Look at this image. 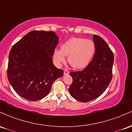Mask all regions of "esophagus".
Masks as SVG:
<instances>
[{"label": "esophagus", "mask_w": 132, "mask_h": 132, "mask_svg": "<svg viewBox=\"0 0 132 132\" xmlns=\"http://www.w3.org/2000/svg\"><path fill=\"white\" fill-rule=\"evenodd\" d=\"M69 73V71L68 70V69H64V75H67Z\"/></svg>", "instance_id": "34e87169"}]
</instances>
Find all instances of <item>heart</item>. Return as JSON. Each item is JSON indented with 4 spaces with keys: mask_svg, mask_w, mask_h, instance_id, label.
Here are the masks:
<instances>
[{
    "mask_svg": "<svg viewBox=\"0 0 132 132\" xmlns=\"http://www.w3.org/2000/svg\"><path fill=\"white\" fill-rule=\"evenodd\" d=\"M95 49L94 43L92 40L71 38L61 45V50H54L53 56L60 64L66 61V56H68V61L72 68L82 69L90 63Z\"/></svg>",
    "mask_w": 132,
    "mask_h": 132,
    "instance_id": "heart-1",
    "label": "heart"
}]
</instances>
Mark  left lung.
Returning a JSON list of instances; mask_svg holds the SVG:
<instances>
[{
    "mask_svg": "<svg viewBox=\"0 0 132 132\" xmlns=\"http://www.w3.org/2000/svg\"><path fill=\"white\" fill-rule=\"evenodd\" d=\"M95 54L92 61L81 71L71 72L72 82L69 88L71 96L87 102L103 94L112 78L113 52L104 39L94 35Z\"/></svg>",
    "mask_w": 132,
    "mask_h": 132,
    "instance_id": "1",
    "label": "left lung"
}]
</instances>
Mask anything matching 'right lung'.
Instances as JSON below:
<instances>
[{
  "instance_id": "add662e5",
  "label": "right lung",
  "mask_w": 132,
  "mask_h": 132,
  "mask_svg": "<svg viewBox=\"0 0 132 132\" xmlns=\"http://www.w3.org/2000/svg\"><path fill=\"white\" fill-rule=\"evenodd\" d=\"M59 37L54 31L33 30L16 42L9 56L7 77L20 96L31 101L46 97L63 71L53 63Z\"/></svg>"
}]
</instances>
